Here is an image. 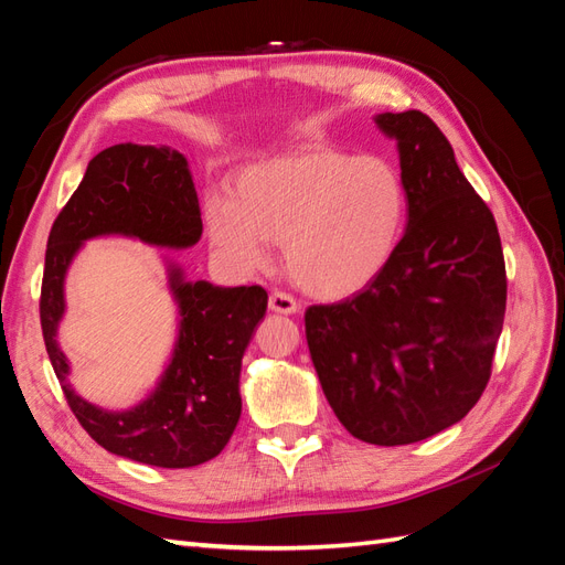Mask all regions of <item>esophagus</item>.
I'll return each mask as SVG.
<instances>
[{
	"label": "esophagus",
	"instance_id": "obj_1",
	"mask_svg": "<svg viewBox=\"0 0 565 565\" xmlns=\"http://www.w3.org/2000/svg\"><path fill=\"white\" fill-rule=\"evenodd\" d=\"M269 308L274 310V313L291 316V313H296V310H298V301H296V298H294L291 294L276 289V291H271V296H269Z\"/></svg>",
	"mask_w": 565,
	"mask_h": 565
}]
</instances>
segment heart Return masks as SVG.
I'll return each instance as SVG.
<instances>
[{
    "label": "heart",
    "mask_w": 565,
    "mask_h": 565,
    "mask_svg": "<svg viewBox=\"0 0 565 565\" xmlns=\"http://www.w3.org/2000/svg\"><path fill=\"white\" fill-rule=\"evenodd\" d=\"M407 186L383 154L308 142L245 167L231 199L206 201L211 243L243 269L284 245L286 269L308 294L344 298L386 271L407 227Z\"/></svg>",
    "instance_id": "obj_1"
}]
</instances>
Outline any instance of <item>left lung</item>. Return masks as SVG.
I'll list each match as a JSON object with an SVG mask.
<instances>
[{
    "instance_id": "left-lung-1",
    "label": "left lung",
    "mask_w": 565,
    "mask_h": 565,
    "mask_svg": "<svg viewBox=\"0 0 565 565\" xmlns=\"http://www.w3.org/2000/svg\"><path fill=\"white\" fill-rule=\"evenodd\" d=\"M411 199L401 249L352 298L306 310L322 393L352 437L401 447L459 423L481 401L508 303L488 203L423 111L381 114Z\"/></svg>"
}]
</instances>
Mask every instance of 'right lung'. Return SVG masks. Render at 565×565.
Segmentation results:
<instances>
[{
    "label": "right lung",
    "instance_id": "obj_1",
    "mask_svg": "<svg viewBox=\"0 0 565 565\" xmlns=\"http://www.w3.org/2000/svg\"><path fill=\"white\" fill-rule=\"evenodd\" d=\"M201 231L199 196L182 154L167 146L124 142L92 158L47 235L41 330L55 376L84 431L106 451L140 463L186 468L225 449L243 411L239 364L267 313V291L262 286L186 284L174 269L172 289L182 328L172 364L146 403L128 413H104L82 401L65 381L67 362L55 342L65 310L63 279L87 237L121 233L152 245L189 247Z\"/></svg>",
    "mask_w": 565,
    "mask_h": 565
}]
</instances>
